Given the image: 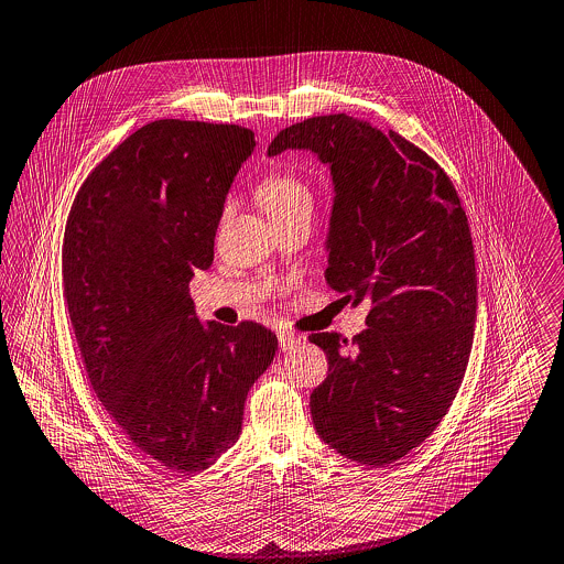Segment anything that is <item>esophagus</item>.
I'll list each match as a JSON object with an SVG mask.
<instances>
[{
  "instance_id": "esophagus-1",
  "label": "esophagus",
  "mask_w": 564,
  "mask_h": 564,
  "mask_svg": "<svg viewBox=\"0 0 564 564\" xmlns=\"http://www.w3.org/2000/svg\"><path fill=\"white\" fill-rule=\"evenodd\" d=\"M301 343H303V338L296 336V334H290V332H281V334H279V347H281L283 351H290V349H294V347L301 345Z\"/></svg>"
}]
</instances>
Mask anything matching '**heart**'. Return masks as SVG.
Masks as SVG:
<instances>
[{"instance_id": "heart-1", "label": "heart", "mask_w": 564, "mask_h": 564, "mask_svg": "<svg viewBox=\"0 0 564 564\" xmlns=\"http://www.w3.org/2000/svg\"><path fill=\"white\" fill-rule=\"evenodd\" d=\"M257 199L272 221H281L301 213H312L314 195L310 184L294 173H270L257 186Z\"/></svg>"}]
</instances>
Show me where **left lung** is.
<instances>
[{
	"instance_id": "1",
	"label": "left lung",
	"mask_w": 564,
	"mask_h": 564,
	"mask_svg": "<svg viewBox=\"0 0 564 564\" xmlns=\"http://www.w3.org/2000/svg\"><path fill=\"white\" fill-rule=\"evenodd\" d=\"M327 164L334 202L325 281L369 303L349 345L312 334L329 360L310 398L318 437L343 457L384 468L448 413L473 349L477 270L451 177L420 147L367 120L332 113L285 127L268 147Z\"/></svg>"
}]
</instances>
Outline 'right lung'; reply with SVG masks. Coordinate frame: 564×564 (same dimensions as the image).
<instances>
[{
	"label": "right lung",
	"instance_id": "add662e5",
	"mask_svg": "<svg viewBox=\"0 0 564 564\" xmlns=\"http://www.w3.org/2000/svg\"><path fill=\"white\" fill-rule=\"evenodd\" d=\"M254 144L239 124L149 122L87 175L67 217L65 305L89 384L169 470H204L239 440L248 391L276 351L259 323L204 325L188 296Z\"/></svg>",
	"mask_w": 564,
	"mask_h": 564
}]
</instances>
